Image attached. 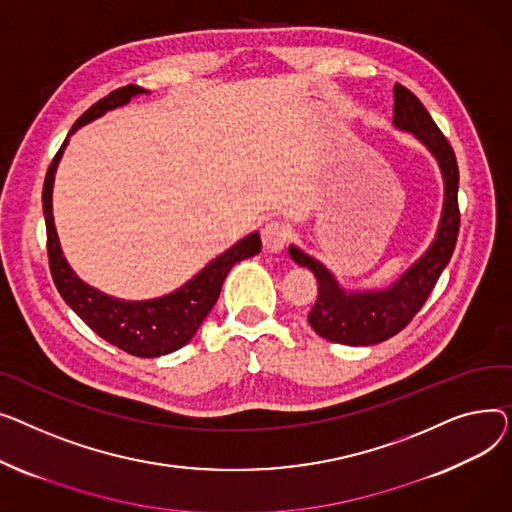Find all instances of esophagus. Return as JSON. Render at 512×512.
I'll return each mask as SVG.
<instances>
[{"mask_svg": "<svg viewBox=\"0 0 512 512\" xmlns=\"http://www.w3.org/2000/svg\"><path fill=\"white\" fill-rule=\"evenodd\" d=\"M291 239V227L281 221H270L262 227V244L268 252H281Z\"/></svg>", "mask_w": 512, "mask_h": 512, "instance_id": "1", "label": "esophagus"}]
</instances>
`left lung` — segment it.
<instances>
[{
	"mask_svg": "<svg viewBox=\"0 0 512 512\" xmlns=\"http://www.w3.org/2000/svg\"><path fill=\"white\" fill-rule=\"evenodd\" d=\"M393 126L413 134L438 161L444 179V204L438 231L430 248L386 289L351 291L339 285L330 270L304 250L289 246V256L310 268L318 281V297L308 314L316 333L333 343L366 347L395 337L422 310L442 270L457 246L459 215V167L455 150L434 124L428 109L409 88L395 84Z\"/></svg>",
	"mask_w": 512,
	"mask_h": 512,
	"instance_id": "obj_1",
	"label": "left lung"
}]
</instances>
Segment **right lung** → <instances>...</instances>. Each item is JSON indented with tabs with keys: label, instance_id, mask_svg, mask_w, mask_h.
<instances>
[{
	"label": "right lung",
	"instance_id": "right-lung-1",
	"mask_svg": "<svg viewBox=\"0 0 512 512\" xmlns=\"http://www.w3.org/2000/svg\"><path fill=\"white\" fill-rule=\"evenodd\" d=\"M144 93H148V90L136 84H128L124 88L113 90V93L97 101L76 119L68 138L78 128L93 122V119L105 115L111 109L130 103L132 97ZM68 138L53 157L43 184V213L47 225L49 268L59 295L64 297V302L90 328H93L101 339L124 349L130 355L159 357L177 351L179 347H184L186 343L192 341L208 312L217 304L223 281L229 275L233 264L252 258L260 252V235L254 231L248 237L239 239V242L231 246L227 252L217 256L215 260H210L196 277H192L188 283L163 297L142 299V302H126V299H117L95 287H90L74 273L72 266L64 258L53 223V179L57 165L62 161V155L68 146Z\"/></svg>",
	"mask_w": 512,
	"mask_h": 512
}]
</instances>
